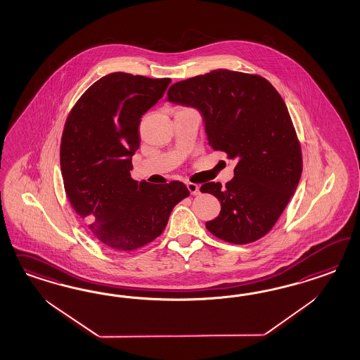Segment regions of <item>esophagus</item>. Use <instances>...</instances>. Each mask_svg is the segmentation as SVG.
I'll list each match as a JSON object with an SVG mask.
<instances>
[{"label": "esophagus", "instance_id": "34e87169", "mask_svg": "<svg viewBox=\"0 0 360 360\" xmlns=\"http://www.w3.org/2000/svg\"><path fill=\"white\" fill-rule=\"evenodd\" d=\"M186 186H187L190 194H193V195H198L199 194V186L195 185V184H191V182H187Z\"/></svg>", "mask_w": 360, "mask_h": 360}]
</instances>
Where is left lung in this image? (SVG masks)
<instances>
[{"instance_id":"left-lung-1","label":"left lung","mask_w":360,"mask_h":360,"mask_svg":"<svg viewBox=\"0 0 360 360\" xmlns=\"http://www.w3.org/2000/svg\"><path fill=\"white\" fill-rule=\"evenodd\" d=\"M166 100L198 109L208 145L236 161L226 186L200 187L221 206L206 223L208 231L232 244L262 239L295 195L302 173L301 146L280 94L262 77L219 68L174 83Z\"/></svg>"}]
</instances>
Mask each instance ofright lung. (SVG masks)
Wrapping results in <instances>:
<instances>
[{"label":"right lung","instance_id":"right-lung-1","mask_svg":"<svg viewBox=\"0 0 360 360\" xmlns=\"http://www.w3.org/2000/svg\"><path fill=\"white\" fill-rule=\"evenodd\" d=\"M170 79L113 72L98 79L71 109L60 143L65 194L94 236L116 251L141 248L164 231L185 184L131 179L143 113L164 96Z\"/></svg>","mask_w":360,"mask_h":360}]
</instances>
